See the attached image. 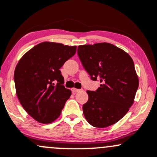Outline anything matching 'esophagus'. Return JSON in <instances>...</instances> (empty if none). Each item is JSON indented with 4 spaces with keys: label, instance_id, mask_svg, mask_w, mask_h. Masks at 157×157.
Listing matches in <instances>:
<instances>
[{
    "label": "esophagus",
    "instance_id": "34e87169",
    "mask_svg": "<svg viewBox=\"0 0 157 157\" xmlns=\"http://www.w3.org/2000/svg\"><path fill=\"white\" fill-rule=\"evenodd\" d=\"M71 91H72V92H73V93H76V92H80V89H76V88H72Z\"/></svg>",
    "mask_w": 157,
    "mask_h": 157
}]
</instances>
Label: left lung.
I'll list each match as a JSON object with an SVG mask.
<instances>
[{
    "label": "left lung",
    "instance_id": "8db88e82",
    "mask_svg": "<svg viewBox=\"0 0 157 157\" xmlns=\"http://www.w3.org/2000/svg\"><path fill=\"white\" fill-rule=\"evenodd\" d=\"M77 54L91 79L101 82L96 91L86 92L84 116L93 127L111 126L134 102L139 78L133 61L124 51L106 42L78 46Z\"/></svg>",
    "mask_w": 157,
    "mask_h": 157
}]
</instances>
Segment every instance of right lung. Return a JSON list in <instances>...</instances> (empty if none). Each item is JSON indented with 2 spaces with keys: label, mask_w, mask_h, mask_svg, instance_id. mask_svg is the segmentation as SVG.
Returning <instances> with one entry per match:
<instances>
[{
  "label": "right lung",
  "mask_w": 157,
  "mask_h": 157,
  "mask_svg": "<svg viewBox=\"0 0 157 157\" xmlns=\"http://www.w3.org/2000/svg\"><path fill=\"white\" fill-rule=\"evenodd\" d=\"M76 46L44 42L21 58L14 81L21 104L42 124L51 123L61 114L71 92L65 89L59 68L76 53Z\"/></svg>",
  "instance_id": "obj_1"
}]
</instances>
